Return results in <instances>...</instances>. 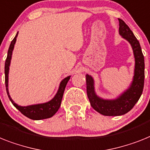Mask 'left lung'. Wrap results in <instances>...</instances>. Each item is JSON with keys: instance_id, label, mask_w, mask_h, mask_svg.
Masks as SVG:
<instances>
[{"instance_id": "left-lung-1", "label": "left lung", "mask_w": 150, "mask_h": 150, "mask_svg": "<svg viewBox=\"0 0 150 150\" xmlns=\"http://www.w3.org/2000/svg\"><path fill=\"white\" fill-rule=\"evenodd\" d=\"M119 33L131 44L135 57L134 76L128 90L115 100H104L99 97L94 90V81L92 76L86 74V93L90 105L95 110L104 116H121L133 109L140 98L144 86V57L140 44L129 28L119 18Z\"/></svg>"}]
</instances>
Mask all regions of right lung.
I'll return each mask as SVG.
<instances>
[{
  "label": "right lung",
  "instance_id": "obj_1",
  "mask_svg": "<svg viewBox=\"0 0 150 150\" xmlns=\"http://www.w3.org/2000/svg\"><path fill=\"white\" fill-rule=\"evenodd\" d=\"M17 34H18V33L16 34L15 38H13V40L11 41V44H10L8 52H7V59H6L5 61V66H4L5 86L8 97H9L10 100L13 103V106H15L16 108L21 112L22 114H23L25 117H28V118L31 119V120H40L50 118V117H52L55 114L56 112H57V110L60 108L64 90H65V87L67 86V82L70 80V76L64 78V80L60 82V86H59V89H58L57 94L49 102L40 103V104L30 105V106H18L17 104H16L13 101V100L11 98V96L9 95V92H8V73H9V67L10 64H11L12 52H13L14 44H15V42L17 40Z\"/></svg>",
  "mask_w": 150,
  "mask_h": 150
}]
</instances>
